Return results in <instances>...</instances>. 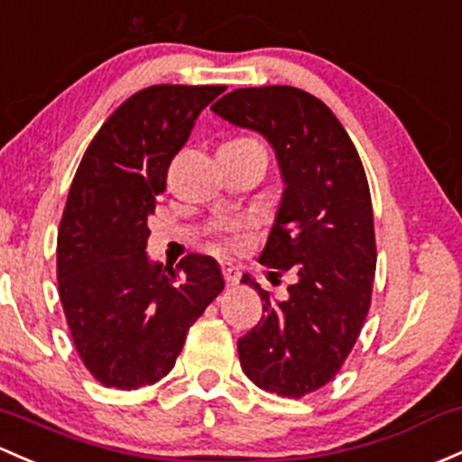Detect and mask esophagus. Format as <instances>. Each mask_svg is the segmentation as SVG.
Masks as SVG:
<instances>
[{
  "mask_svg": "<svg viewBox=\"0 0 462 462\" xmlns=\"http://www.w3.org/2000/svg\"><path fill=\"white\" fill-rule=\"evenodd\" d=\"M223 279H226L227 285H236L241 279V270L232 263H223Z\"/></svg>",
  "mask_w": 462,
  "mask_h": 462,
  "instance_id": "34e87169",
  "label": "esophagus"
}]
</instances>
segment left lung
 <instances>
[{
    "instance_id": "obj_1",
    "label": "left lung",
    "mask_w": 462,
    "mask_h": 462,
    "mask_svg": "<svg viewBox=\"0 0 462 462\" xmlns=\"http://www.w3.org/2000/svg\"><path fill=\"white\" fill-rule=\"evenodd\" d=\"M212 110L272 145L285 186L259 261L272 274L292 272L294 283L276 300L244 274L263 317L236 343L241 367L261 390L305 396L341 370L370 310L376 244L365 170L341 121L305 90L239 88Z\"/></svg>"
}]
</instances>
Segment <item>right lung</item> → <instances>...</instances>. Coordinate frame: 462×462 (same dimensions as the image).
Wrapping results in <instances>:
<instances>
[{"label":"right lung","instance_id":"1","mask_svg":"<svg viewBox=\"0 0 462 462\" xmlns=\"http://www.w3.org/2000/svg\"><path fill=\"white\" fill-rule=\"evenodd\" d=\"M223 86H150L95 134L57 235L60 299L81 361L101 385L137 390L174 367L188 329L223 290L212 256L150 261L148 217L170 162Z\"/></svg>","mask_w":462,"mask_h":462}]
</instances>
